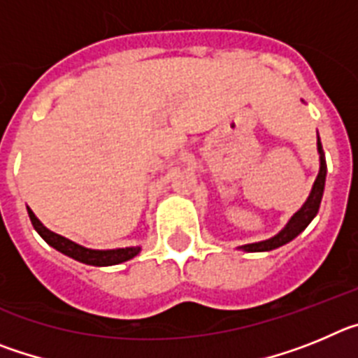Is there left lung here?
I'll use <instances>...</instances> for the list:
<instances>
[{
    "label": "left lung",
    "instance_id": "8db88e82",
    "mask_svg": "<svg viewBox=\"0 0 358 358\" xmlns=\"http://www.w3.org/2000/svg\"><path fill=\"white\" fill-rule=\"evenodd\" d=\"M317 152H319V173L315 177V182L310 189L308 199L305 201L299 210L290 217L289 222L285 224V227L278 233V235L271 236L267 240H262V242H252V243H245V245H240L238 249L245 252H265V251H273V249L281 248V245H285L289 243L290 240L296 238L301 231H305V227L308 226L314 217L317 215L319 206H321V199L322 194H324V181H327V159H324V152H322V145L321 140H319L317 134Z\"/></svg>",
    "mask_w": 358,
    "mask_h": 358
}]
</instances>
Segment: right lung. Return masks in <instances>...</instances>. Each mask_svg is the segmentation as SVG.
<instances>
[{"label": "right lung", "mask_w": 358, "mask_h": 358, "mask_svg": "<svg viewBox=\"0 0 358 358\" xmlns=\"http://www.w3.org/2000/svg\"><path fill=\"white\" fill-rule=\"evenodd\" d=\"M28 217L31 220V226L41 235V238L44 242L52 245L53 249H57L62 255L69 256L73 260L80 262L85 265H93V267H109V265H118L123 262L132 260L136 255H140L141 248L136 245V248H118V249H90L84 248V245H78V243L71 242V240L64 238V236L57 235L53 231L46 229L43 224L39 222V218L28 210Z\"/></svg>", "instance_id": "1"}]
</instances>
